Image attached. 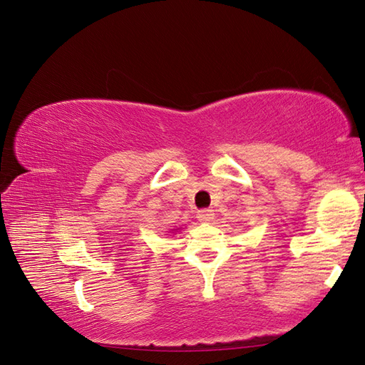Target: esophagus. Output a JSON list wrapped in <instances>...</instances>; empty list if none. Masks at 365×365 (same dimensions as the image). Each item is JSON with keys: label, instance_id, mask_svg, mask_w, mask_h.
I'll return each mask as SVG.
<instances>
[{"label": "esophagus", "instance_id": "obj_1", "mask_svg": "<svg viewBox=\"0 0 365 365\" xmlns=\"http://www.w3.org/2000/svg\"><path fill=\"white\" fill-rule=\"evenodd\" d=\"M213 216H215V213H213V210H210V208H204V210H199L197 212V218L200 221H205V222L212 221Z\"/></svg>", "mask_w": 365, "mask_h": 365}]
</instances>
